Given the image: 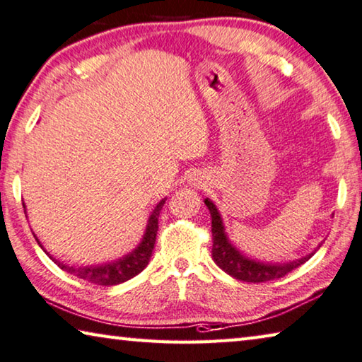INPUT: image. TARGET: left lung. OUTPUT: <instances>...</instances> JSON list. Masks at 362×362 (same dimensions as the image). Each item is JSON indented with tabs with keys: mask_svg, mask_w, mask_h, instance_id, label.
Returning <instances> with one entry per match:
<instances>
[{
	"mask_svg": "<svg viewBox=\"0 0 362 362\" xmlns=\"http://www.w3.org/2000/svg\"><path fill=\"white\" fill-rule=\"evenodd\" d=\"M204 204L208 206L211 212V230H212V259L219 266L223 272H227L230 277L242 280V282L261 284L267 280L280 279L293 269L300 267L305 264L309 257H313L315 251L320 248L317 245L313 253L293 259L290 262H264L253 259V257L246 256L243 251H240L233 242L228 238L226 226H223L222 216L217 206L211 202L209 198H204Z\"/></svg>",
	"mask_w": 362,
	"mask_h": 362,
	"instance_id": "obj_1",
	"label": "left lung"
}]
</instances>
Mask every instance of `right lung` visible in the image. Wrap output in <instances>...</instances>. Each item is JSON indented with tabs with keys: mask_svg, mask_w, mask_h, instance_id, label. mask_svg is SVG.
<instances>
[{
	"mask_svg": "<svg viewBox=\"0 0 362 362\" xmlns=\"http://www.w3.org/2000/svg\"><path fill=\"white\" fill-rule=\"evenodd\" d=\"M165 199L163 198L160 202L154 206V209L150 212V217H148L146 222V228L145 233L140 240V243L135 246L130 253L124 255L119 259L109 261V262H103V264H91V266H71V264H66L64 261L56 259L53 255H49L45 246L40 242L38 237L33 233L37 243L42 246V250L49 256V259H53L54 264H57L62 271H66L69 274L76 275V277L87 280V282L96 284V285H117L122 282H127L132 277L139 275L143 269L148 266L151 256H153V250H154V243H156V235H158V219H159V212L163 209V206L165 203ZM25 209V204H24ZM27 212V211H25ZM27 216V214H25Z\"/></svg>",
	"mask_w": 362,
	"mask_h": 362,
	"instance_id": "obj_1",
	"label": "right lung"
}]
</instances>
